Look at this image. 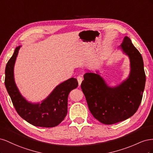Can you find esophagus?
<instances>
[{"mask_svg": "<svg viewBox=\"0 0 153 153\" xmlns=\"http://www.w3.org/2000/svg\"><path fill=\"white\" fill-rule=\"evenodd\" d=\"M77 80H78V85H79V86H80V85H81V84H82V80H83V78H82L81 76H78L77 77Z\"/></svg>", "mask_w": 153, "mask_h": 153, "instance_id": "obj_1", "label": "esophagus"}]
</instances>
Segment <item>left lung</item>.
<instances>
[{
  "label": "left lung",
  "mask_w": 153,
  "mask_h": 153,
  "mask_svg": "<svg viewBox=\"0 0 153 153\" xmlns=\"http://www.w3.org/2000/svg\"><path fill=\"white\" fill-rule=\"evenodd\" d=\"M118 48L129 59L128 78L111 87L100 75L99 70L96 73L87 70L81 84L90 112L105 124H113L131 117L139 107L145 88L146 74L140 52L127 36Z\"/></svg>",
  "instance_id": "1"
}]
</instances>
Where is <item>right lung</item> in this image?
Listing matches in <instances>:
<instances>
[{"mask_svg": "<svg viewBox=\"0 0 153 153\" xmlns=\"http://www.w3.org/2000/svg\"><path fill=\"white\" fill-rule=\"evenodd\" d=\"M21 47L20 45L15 48L5 69V86L13 104L20 116L34 126L45 128L56 126L66 116L68 95L78 87V81L75 78H69L55 87L41 102L29 101L20 93L14 76V67Z\"/></svg>", "mask_w": 153, "mask_h": 153, "instance_id": "add662e5", "label": "right lung"}]
</instances>
